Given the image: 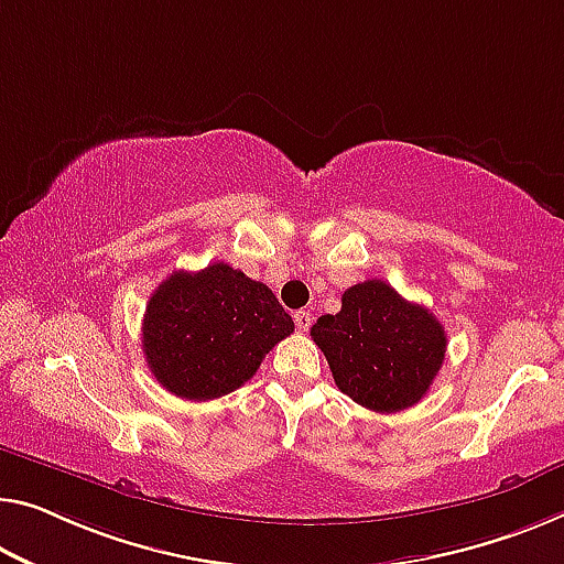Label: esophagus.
Segmentation results:
<instances>
[{
  "label": "esophagus",
  "instance_id": "34e87169",
  "mask_svg": "<svg viewBox=\"0 0 564 564\" xmlns=\"http://www.w3.org/2000/svg\"><path fill=\"white\" fill-rule=\"evenodd\" d=\"M294 325H297L300 333H307L310 325H312L310 310H297V312H294Z\"/></svg>",
  "mask_w": 564,
  "mask_h": 564
}]
</instances>
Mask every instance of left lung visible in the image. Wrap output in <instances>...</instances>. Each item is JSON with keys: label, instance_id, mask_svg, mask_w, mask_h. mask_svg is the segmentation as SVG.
I'll return each instance as SVG.
<instances>
[{"label": "left lung", "instance_id": "obj_1", "mask_svg": "<svg viewBox=\"0 0 564 564\" xmlns=\"http://www.w3.org/2000/svg\"><path fill=\"white\" fill-rule=\"evenodd\" d=\"M335 386L376 413L411 409L441 370L444 325L423 305L403 300L383 280L352 284L337 315L312 325Z\"/></svg>", "mask_w": 564, "mask_h": 564}]
</instances>
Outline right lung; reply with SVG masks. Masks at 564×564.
<instances>
[{
  "mask_svg": "<svg viewBox=\"0 0 564 564\" xmlns=\"http://www.w3.org/2000/svg\"><path fill=\"white\" fill-rule=\"evenodd\" d=\"M292 330L267 284L214 262L159 284L143 315V352L169 393L212 401L245 386Z\"/></svg>",
  "mask_w": 564,
  "mask_h": 564,
  "instance_id": "1",
  "label": "right lung"
}]
</instances>
